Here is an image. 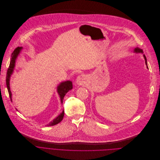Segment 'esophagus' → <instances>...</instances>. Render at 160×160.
Wrapping results in <instances>:
<instances>
[{
	"label": "esophagus",
	"mask_w": 160,
	"mask_h": 160,
	"mask_svg": "<svg viewBox=\"0 0 160 160\" xmlns=\"http://www.w3.org/2000/svg\"><path fill=\"white\" fill-rule=\"evenodd\" d=\"M88 78L84 74H81L76 79V82L79 85H84L87 83Z\"/></svg>",
	"instance_id": "1"
}]
</instances>
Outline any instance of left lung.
<instances>
[{"instance_id": "8db88e82", "label": "left lung", "mask_w": 160, "mask_h": 160, "mask_svg": "<svg viewBox=\"0 0 160 160\" xmlns=\"http://www.w3.org/2000/svg\"><path fill=\"white\" fill-rule=\"evenodd\" d=\"M134 52H142V50H140L139 48H136L135 50H134ZM144 59H145V60H146V64L147 65V60H146V56L144 55ZM147 68H148V67L147 66Z\"/></svg>"}]
</instances>
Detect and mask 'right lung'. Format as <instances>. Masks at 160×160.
I'll return each instance as SVG.
<instances>
[{"mask_svg":"<svg viewBox=\"0 0 160 160\" xmlns=\"http://www.w3.org/2000/svg\"><path fill=\"white\" fill-rule=\"evenodd\" d=\"M22 48L21 47H17L16 48H15V50L13 51L12 55H11V62H10V64H9V67L7 71V76H6V85H7V88H8V90L9 92V97L11 98V100L12 101V94H11V91L10 90V86H9V80H10V77L13 72L14 66H15V62H16V59L17 58V57L18 56V55L19 54V52L21 51ZM72 89V82L70 81H65L63 82L62 83H60L58 87H57V92L60 96V100L61 102H62V100L63 99V97L66 95V94L71 89ZM63 115H64V112H62V113H60V115H59L56 118H55L52 122H51L49 124L47 125V126H52V125H55L57 123H58L59 122H60L63 117Z\"/></svg>","mask_w":160,"mask_h":160,"instance_id":"1","label":"right lung"}]
</instances>
